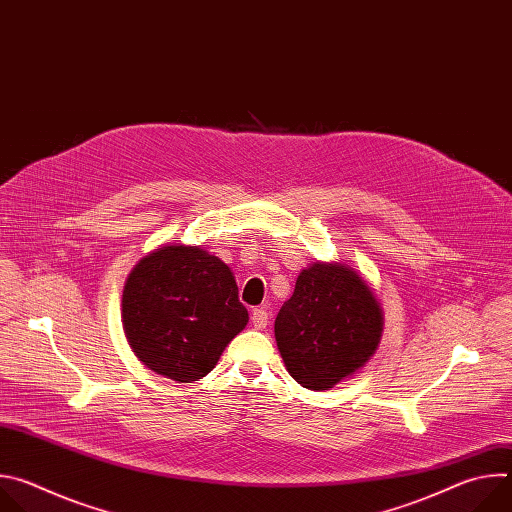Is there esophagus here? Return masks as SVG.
<instances>
[{
    "instance_id": "1",
    "label": "esophagus",
    "mask_w": 512,
    "mask_h": 512,
    "mask_svg": "<svg viewBox=\"0 0 512 512\" xmlns=\"http://www.w3.org/2000/svg\"><path fill=\"white\" fill-rule=\"evenodd\" d=\"M251 322H253V326H255L257 330H263V328L267 326V322H269V314H267L263 308H255V310L251 312Z\"/></svg>"
}]
</instances>
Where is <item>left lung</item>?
<instances>
[{"label": "left lung", "instance_id": "obj_1", "mask_svg": "<svg viewBox=\"0 0 512 512\" xmlns=\"http://www.w3.org/2000/svg\"><path fill=\"white\" fill-rule=\"evenodd\" d=\"M383 324L375 291L354 267L316 261L281 306L275 342L291 377L310 391H328L371 360Z\"/></svg>", "mask_w": 512, "mask_h": 512}]
</instances>
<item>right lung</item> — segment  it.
I'll list each match as a JSON object with an SVG mask.
<instances>
[{
  "label": "right lung",
  "mask_w": 512,
  "mask_h": 512,
  "mask_svg": "<svg viewBox=\"0 0 512 512\" xmlns=\"http://www.w3.org/2000/svg\"><path fill=\"white\" fill-rule=\"evenodd\" d=\"M121 322L145 369L176 383L206 377L247 326L231 267L204 247L162 245L123 285Z\"/></svg>",
  "instance_id": "right-lung-1"
}]
</instances>
